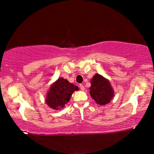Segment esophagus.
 Returning a JSON list of instances; mask_svg holds the SVG:
<instances>
[{
  "instance_id": "1",
  "label": "esophagus",
  "mask_w": 154,
  "mask_h": 154,
  "mask_svg": "<svg viewBox=\"0 0 154 154\" xmlns=\"http://www.w3.org/2000/svg\"><path fill=\"white\" fill-rule=\"evenodd\" d=\"M79 87H80V89H81V90H82V91H84L85 89V87H84V85H83L82 84L79 85Z\"/></svg>"
}]
</instances>
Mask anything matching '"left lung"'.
<instances>
[{"instance_id":"1","label":"left lung","mask_w":154,"mask_h":154,"mask_svg":"<svg viewBox=\"0 0 154 154\" xmlns=\"http://www.w3.org/2000/svg\"><path fill=\"white\" fill-rule=\"evenodd\" d=\"M90 94L98 105L103 106L111 102L115 94L109 80L96 73L91 79Z\"/></svg>"}]
</instances>
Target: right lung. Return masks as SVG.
Segmentation results:
<instances>
[{"mask_svg": "<svg viewBox=\"0 0 154 154\" xmlns=\"http://www.w3.org/2000/svg\"><path fill=\"white\" fill-rule=\"evenodd\" d=\"M79 88L63 77L52 83L46 95L45 103L54 110H60L70 100L71 95Z\"/></svg>", "mask_w": 154, "mask_h": 154, "instance_id": "1", "label": "right lung"}]
</instances>
